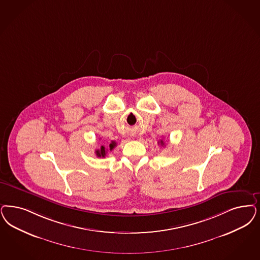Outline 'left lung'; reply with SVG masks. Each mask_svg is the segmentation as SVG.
Segmentation results:
<instances>
[{
  "label": "left lung",
  "mask_w": 260,
  "mask_h": 260,
  "mask_svg": "<svg viewBox=\"0 0 260 260\" xmlns=\"http://www.w3.org/2000/svg\"><path fill=\"white\" fill-rule=\"evenodd\" d=\"M158 143L160 144L161 146H163V145H164V141H163V140H159V142H158Z\"/></svg>",
  "instance_id": "8db88e82"
}]
</instances>
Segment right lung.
<instances>
[{"instance_id":"add662e5","label":"right lung","mask_w":260,"mask_h":260,"mask_svg":"<svg viewBox=\"0 0 260 260\" xmlns=\"http://www.w3.org/2000/svg\"><path fill=\"white\" fill-rule=\"evenodd\" d=\"M115 146H116L115 141H112L111 143L109 144V146H108L109 148H108V149H106L105 146H102L101 149L97 150V151L95 152V153H96V155H97L98 157H105V156L107 155V152H108V151H112Z\"/></svg>"}]
</instances>
